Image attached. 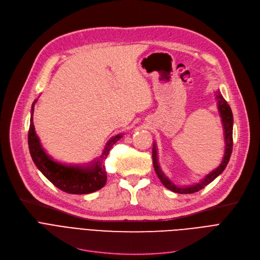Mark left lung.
Instances as JSON below:
<instances>
[{"label":"left lung","mask_w":260,"mask_h":260,"mask_svg":"<svg viewBox=\"0 0 260 260\" xmlns=\"http://www.w3.org/2000/svg\"><path fill=\"white\" fill-rule=\"evenodd\" d=\"M216 100H217V106H218V111H219L220 117H221V122L223 125V131H224V141H225V151H224V157L222 159V162L220 163V166L218 167L216 170L211 172L209 175H207L204 178L196 184L193 185H188V186H177L175 185L168 177L163 174L161 171L159 163H158V154H157V146L154 143L153 144V163H154V169L155 172L158 176V178L160 179L161 183L165 185L168 189L173 190L175 193L178 194H193L198 192V190L202 189L204 186H207L210 184L213 180H215L218 176H219L228 166L231 154H232V149H233V114H232V109L228 102L224 100L222 97V94L220 91L218 90L216 91Z\"/></svg>","instance_id":"left-lung-1"}]
</instances>
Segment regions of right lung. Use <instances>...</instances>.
<instances>
[{
  "label": "right lung",
  "instance_id": "add662e5",
  "mask_svg": "<svg viewBox=\"0 0 260 260\" xmlns=\"http://www.w3.org/2000/svg\"><path fill=\"white\" fill-rule=\"evenodd\" d=\"M37 100L31 106L30 125L28 131V146L32 161L46 178L59 189L68 194L82 195L90 194L102 188L106 183V171L104 161L111 151L112 146L122 137L119 134L109 139L103 149L101 156L92 161V165L88 167L67 166L52 160L43 149L40 143V139L36 134L34 125V107Z\"/></svg>",
  "mask_w": 260,
  "mask_h": 260
}]
</instances>
